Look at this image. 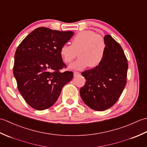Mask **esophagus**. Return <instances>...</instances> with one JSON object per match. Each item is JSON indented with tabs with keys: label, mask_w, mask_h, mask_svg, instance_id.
<instances>
[{
	"label": "esophagus",
	"mask_w": 147,
	"mask_h": 147,
	"mask_svg": "<svg viewBox=\"0 0 147 147\" xmlns=\"http://www.w3.org/2000/svg\"><path fill=\"white\" fill-rule=\"evenodd\" d=\"M80 74V73H79V72H78V71H74V77L79 76Z\"/></svg>",
	"instance_id": "obj_1"
}]
</instances>
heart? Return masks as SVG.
Returning a JSON list of instances; mask_svg holds the SVG:
<instances>
[{"label": "heart", "instance_id": "b5f03b06", "mask_svg": "<svg viewBox=\"0 0 147 147\" xmlns=\"http://www.w3.org/2000/svg\"><path fill=\"white\" fill-rule=\"evenodd\" d=\"M106 44L103 37L93 30H84L78 33L71 40V45L64 44L60 48V55L65 63L69 64L80 57L70 65L75 69L86 67H96L100 64L105 57Z\"/></svg>", "mask_w": 147, "mask_h": 147}]
</instances>
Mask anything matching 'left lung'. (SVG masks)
<instances>
[{
  "label": "left lung",
  "mask_w": 147,
  "mask_h": 147,
  "mask_svg": "<svg viewBox=\"0 0 147 147\" xmlns=\"http://www.w3.org/2000/svg\"><path fill=\"white\" fill-rule=\"evenodd\" d=\"M105 57L98 66L85 71V85L80 90L83 102L95 111H105L113 106L126 85L128 62L121 45L107 35Z\"/></svg>",
  "instance_id": "obj_1"
}]
</instances>
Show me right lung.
<instances>
[{
  "instance_id": "1",
  "label": "right lung",
  "mask_w": 147,
  "mask_h": 147,
  "mask_svg": "<svg viewBox=\"0 0 147 147\" xmlns=\"http://www.w3.org/2000/svg\"><path fill=\"white\" fill-rule=\"evenodd\" d=\"M73 35V32L40 27L18 47L13 74L19 92L30 107L38 111L51 107L73 79L72 71L61 72L66 65L59 51Z\"/></svg>"
}]
</instances>
